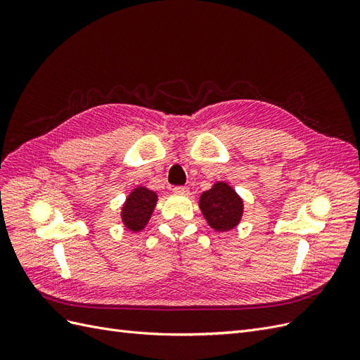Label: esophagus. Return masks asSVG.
Returning <instances> with one entry per match:
<instances>
[{"label":"esophagus","instance_id":"obj_1","mask_svg":"<svg viewBox=\"0 0 360 360\" xmlns=\"http://www.w3.org/2000/svg\"><path fill=\"white\" fill-rule=\"evenodd\" d=\"M172 191L176 193H188L189 192V188L188 186H174Z\"/></svg>","mask_w":360,"mask_h":360}]
</instances>
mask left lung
Listing matches in <instances>:
<instances>
[{
	"mask_svg": "<svg viewBox=\"0 0 360 360\" xmlns=\"http://www.w3.org/2000/svg\"><path fill=\"white\" fill-rule=\"evenodd\" d=\"M200 207L207 222L217 231L231 230L243 213V201L225 183H216L210 191L204 192Z\"/></svg>",
	"mask_w": 360,
	"mask_h": 360,
	"instance_id": "8db88e82",
	"label": "left lung"
}]
</instances>
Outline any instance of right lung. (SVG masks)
Listing matches in <instances>:
<instances>
[{"label":"right lung","mask_w":360,"mask_h":360,"mask_svg":"<svg viewBox=\"0 0 360 360\" xmlns=\"http://www.w3.org/2000/svg\"><path fill=\"white\" fill-rule=\"evenodd\" d=\"M158 197L155 192L146 188H138L129 195L123 207V222L130 231H139L147 225L150 214L156 205Z\"/></svg>","instance_id":"1"}]
</instances>
